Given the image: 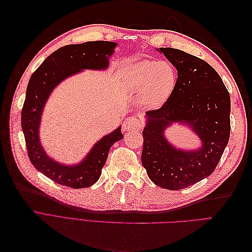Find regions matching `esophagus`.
<instances>
[{
  "label": "esophagus",
  "instance_id": "1",
  "mask_svg": "<svg viewBox=\"0 0 252 252\" xmlns=\"http://www.w3.org/2000/svg\"><path fill=\"white\" fill-rule=\"evenodd\" d=\"M142 128L141 121L136 117H129L125 119L123 123V130L124 131H131V130H139Z\"/></svg>",
  "mask_w": 252,
  "mask_h": 252
}]
</instances>
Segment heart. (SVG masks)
Wrapping results in <instances>:
<instances>
[{"label": "heart", "mask_w": 252, "mask_h": 252, "mask_svg": "<svg viewBox=\"0 0 252 252\" xmlns=\"http://www.w3.org/2000/svg\"><path fill=\"white\" fill-rule=\"evenodd\" d=\"M177 71L167 62L142 61L128 72V87L142 94V102L157 107L164 104L177 85Z\"/></svg>", "instance_id": "obj_1"}]
</instances>
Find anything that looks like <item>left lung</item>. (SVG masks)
I'll return each mask as SVG.
<instances>
[{"label":"left lung","mask_w":252,"mask_h":252,"mask_svg":"<svg viewBox=\"0 0 252 252\" xmlns=\"http://www.w3.org/2000/svg\"><path fill=\"white\" fill-rule=\"evenodd\" d=\"M177 68L172 94L161 108L145 113L142 164L149 179L164 189L180 190L216 169L230 135V95L219 73L205 61L174 48L157 49ZM178 123L199 136L193 151L177 149L166 128Z\"/></svg>","instance_id":"left-lung-1"}]
</instances>
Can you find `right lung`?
<instances>
[{"label": "right lung", "instance_id": "obj_1", "mask_svg": "<svg viewBox=\"0 0 252 252\" xmlns=\"http://www.w3.org/2000/svg\"><path fill=\"white\" fill-rule=\"evenodd\" d=\"M117 43L108 41L71 44L61 47L44 61L32 73L26 90L21 124L30 162L47 178L60 185L74 189L94 185L100 179L112 145L123 139L121 126L97 141L78 164L55 161L44 150L40 141V125L45 104L60 83L84 69L105 70L109 66Z\"/></svg>", "mask_w": 252, "mask_h": 252}]
</instances>
